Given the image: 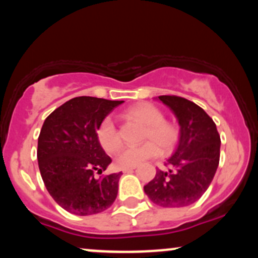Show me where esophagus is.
<instances>
[{
  "label": "esophagus",
  "mask_w": 258,
  "mask_h": 258,
  "mask_svg": "<svg viewBox=\"0 0 258 258\" xmlns=\"http://www.w3.org/2000/svg\"><path fill=\"white\" fill-rule=\"evenodd\" d=\"M136 167H123L122 168V172L123 173H128V172H132L133 170H135Z\"/></svg>",
  "instance_id": "esophagus-1"
}]
</instances>
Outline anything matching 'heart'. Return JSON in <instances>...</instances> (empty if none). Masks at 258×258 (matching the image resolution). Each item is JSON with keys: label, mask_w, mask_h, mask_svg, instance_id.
I'll use <instances>...</instances> for the list:
<instances>
[{"label": "heart", "mask_w": 258, "mask_h": 258, "mask_svg": "<svg viewBox=\"0 0 258 258\" xmlns=\"http://www.w3.org/2000/svg\"><path fill=\"white\" fill-rule=\"evenodd\" d=\"M126 115L130 119L146 126L143 139L148 142L139 147L123 148L116 156V165L119 167H136L146 160L159 155L160 148L158 144L164 150H168L178 141V127L165 121L164 112L158 106L150 103H139L127 109ZM96 136L100 147L106 153L116 152L121 146L120 132L111 116H106L100 121Z\"/></svg>", "instance_id": "1"}]
</instances>
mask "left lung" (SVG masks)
Masks as SVG:
<instances>
[{
    "instance_id": "left-lung-1",
    "label": "left lung",
    "mask_w": 258,
    "mask_h": 258,
    "mask_svg": "<svg viewBox=\"0 0 258 258\" xmlns=\"http://www.w3.org/2000/svg\"><path fill=\"white\" fill-rule=\"evenodd\" d=\"M180 126L173 155L165 162L167 171H156L144 185L150 200L162 207H183L203 197L220 164L221 138L214 120L203 108L178 96H160Z\"/></svg>"
}]
</instances>
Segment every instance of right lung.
<instances>
[{"instance_id": "1", "label": "right lung", "mask_w": 258, "mask_h": 258, "mask_svg": "<svg viewBox=\"0 0 258 258\" xmlns=\"http://www.w3.org/2000/svg\"><path fill=\"white\" fill-rule=\"evenodd\" d=\"M121 103L123 100L76 97L44 120L37 143L38 168L48 193L70 214H99L116 199L121 172L96 176L111 162L96 131Z\"/></svg>"}]
</instances>
